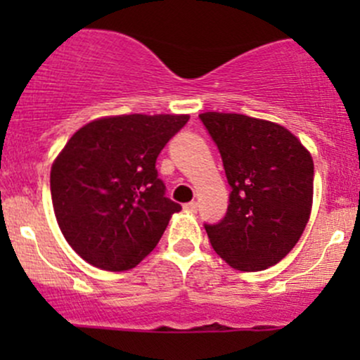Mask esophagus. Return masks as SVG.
Segmentation results:
<instances>
[{"instance_id": "obj_1", "label": "esophagus", "mask_w": 360, "mask_h": 360, "mask_svg": "<svg viewBox=\"0 0 360 360\" xmlns=\"http://www.w3.org/2000/svg\"><path fill=\"white\" fill-rule=\"evenodd\" d=\"M183 209L186 210V212H197L198 203H197V202H188V203H184Z\"/></svg>"}]
</instances>
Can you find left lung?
Returning a JSON list of instances; mask_svg holds the SVG:
<instances>
[{"mask_svg": "<svg viewBox=\"0 0 360 360\" xmlns=\"http://www.w3.org/2000/svg\"><path fill=\"white\" fill-rule=\"evenodd\" d=\"M231 186L226 216L205 224L231 268L261 271L291 252L314 203V160L281 123L238 112H202Z\"/></svg>", "mask_w": 360, "mask_h": 360, "instance_id": "1", "label": "left lung"}]
</instances>
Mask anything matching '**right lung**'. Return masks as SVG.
I'll return each mask as SVG.
<instances>
[{"label":"right lung","mask_w":360,"mask_h":360,"mask_svg":"<svg viewBox=\"0 0 360 360\" xmlns=\"http://www.w3.org/2000/svg\"><path fill=\"white\" fill-rule=\"evenodd\" d=\"M190 115H115L76 130L50 170L53 212L68 244L108 271L136 268L179 203L165 197L157 157Z\"/></svg>","instance_id":"1"}]
</instances>
